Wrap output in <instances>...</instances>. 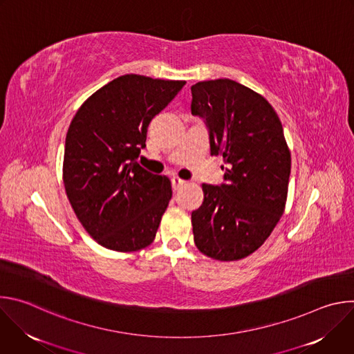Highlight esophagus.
I'll list each match as a JSON object with an SVG mask.
<instances>
[{"mask_svg": "<svg viewBox=\"0 0 354 354\" xmlns=\"http://www.w3.org/2000/svg\"><path fill=\"white\" fill-rule=\"evenodd\" d=\"M172 187H174V190H178V189H180L185 183H186V180H183V179H180V178H178V176H174L172 179Z\"/></svg>", "mask_w": 354, "mask_h": 354, "instance_id": "esophagus-1", "label": "esophagus"}]
</instances>
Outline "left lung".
I'll return each instance as SVG.
<instances>
[{"label": "left lung", "mask_w": 354, "mask_h": 354, "mask_svg": "<svg viewBox=\"0 0 354 354\" xmlns=\"http://www.w3.org/2000/svg\"><path fill=\"white\" fill-rule=\"evenodd\" d=\"M192 115L203 119L212 156H223L221 185L203 183L192 213L194 243L209 258L238 261L255 252L279 223L291 169L281 122L268 100L228 80L192 85Z\"/></svg>", "instance_id": "8db88e82"}]
</instances>
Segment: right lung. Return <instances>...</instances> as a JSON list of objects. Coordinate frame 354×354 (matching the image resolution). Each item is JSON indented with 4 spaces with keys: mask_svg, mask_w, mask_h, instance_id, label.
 <instances>
[{
    "mask_svg": "<svg viewBox=\"0 0 354 354\" xmlns=\"http://www.w3.org/2000/svg\"><path fill=\"white\" fill-rule=\"evenodd\" d=\"M185 84L122 75L91 95L68 127L66 193L88 234L108 249L133 252L156 238L172 187L137 158L149 122Z\"/></svg>",
    "mask_w": 354,
    "mask_h": 354,
    "instance_id": "right-lung-1",
    "label": "right lung"
}]
</instances>
